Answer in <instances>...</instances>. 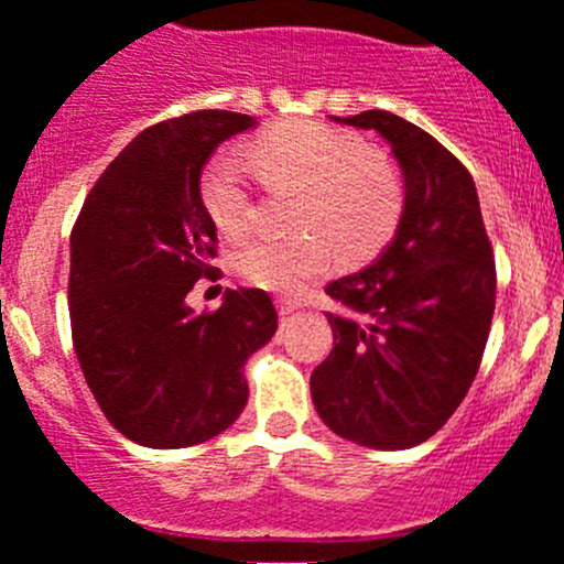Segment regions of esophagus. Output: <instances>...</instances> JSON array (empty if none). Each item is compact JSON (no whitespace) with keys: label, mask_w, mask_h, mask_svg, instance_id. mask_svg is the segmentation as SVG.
<instances>
[{"label":"esophagus","mask_w":564,"mask_h":564,"mask_svg":"<svg viewBox=\"0 0 564 564\" xmlns=\"http://www.w3.org/2000/svg\"><path fill=\"white\" fill-rule=\"evenodd\" d=\"M275 306H278V314L281 317H289V314H294L300 308V300H292V297H278L275 300Z\"/></svg>","instance_id":"esophagus-1"}]
</instances>
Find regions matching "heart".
<instances>
[{"label": "heart", "instance_id": "heart-1", "mask_svg": "<svg viewBox=\"0 0 564 564\" xmlns=\"http://www.w3.org/2000/svg\"><path fill=\"white\" fill-rule=\"evenodd\" d=\"M245 161L270 188L297 194L289 225L300 234L256 236L234 252V267L252 286L300 292L328 272L334 252L345 267L367 264L401 225L406 186L398 163L347 130L312 119L275 124L247 144ZM199 199L219 234L239 236L250 225L252 194L230 155L205 166Z\"/></svg>", "mask_w": 564, "mask_h": 564}]
</instances>
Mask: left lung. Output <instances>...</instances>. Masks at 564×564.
<instances>
[{
	"label": "left lung",
	"mask_w": 564,
	"mask_h": 564,
	"mask_svg": "<svg viewBox=\"0 0 564 564\" xmlns=\"http://www.w3.org/2000/svg\"><path fill=\"white\" fill-rule=\"evenodd\" d=\"M376 130L406 183L398 234L367 270L328 283L334 350L312 398L334 434L376 451L414 448L465 401L496 312V258L465 163L389 110L336 119Z\"/></svg>",
	"instance_id": "1"
}]
</instances>
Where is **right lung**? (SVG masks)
I'll list each match as a JSON object with an SVG mask.
<instances>
[{"label":"right lung","instance_id":"right-lung-1","mask_svg":"<svg viewBox=\"0 0 564 564\" xmlns=\"http://www.w3.org/2000/svg\"><path fill=\"white\" fill-rule=\"evenodd\" d=\"M252 124L230 110L152 124L110 161L72 228L75 354L108 423L147 448L223 434L247 403V359L278 330L264 289H228L214 312L186 306L199 278L223 275L199 175Z\"/></svg>","mask_w":564,"mask_h":564}]
</instances>
